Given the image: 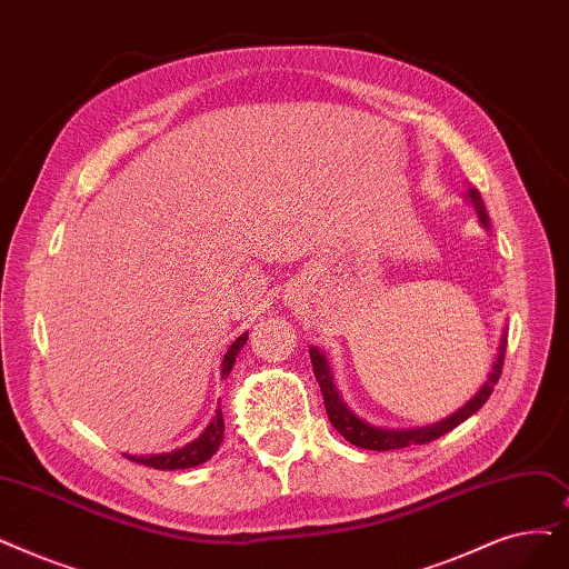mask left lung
Instances as JSON below:
<instances>
[{"label": "left lung", "mask_w": 569, "mask_h": 569, "mask_svg": "<svg viewBox=\"0 0 569 569\" xmlns=\"http://www.w3.org/2000/svg\"><path fill=\"white\" fill-rule=\"evenodd\" d=\"M469 200L475 202L477 211H479V218L481 223L488 226V218H486V209H483V202L477 190H469ZM505 351H507V335L502 337V343H500V351H498V358L496 362H492V369L488 375V381L481 386V390L475 395L472 400H469L462 409H458L456 413H451L449 418H443V421L435 423V426H426V428H411V430H383V428H375L369 426L365 421H360V418L356 413H351L349 409H346V405L341 402V398L337 395V388L332 383V377H330V367L326 362V356L320 353L318 349H309V358H311V365H313V375H316V381L320 386V392H323V402H326V413L330 418L332 428L346 439L351 441L353 447H360V449H369V451H392V449H405V447H411V443H428V441H435L437 437L451 432L456 426H460L462 421H467L469 416L477 413L486 400L490 398L492 388H496L500 375H502V365H505Z\"/></svg>", "instance_id": "left-lung-1"}]
</instances>
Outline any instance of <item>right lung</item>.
Instances as JSON below:
<instances>
[{
    "mask_svg": "<svg viewBox=\"0 0 569 569\" xmlns=\"http://www.w3.org/2000/svg\"><path fill=\"white\" fill-rule=\"evenodd\" d=\"M246 339H249V332H243L241 337H237L230 349L223 358V379L230 375V369L241 351V346L246 343ZM223 413H220V409L216 411V416L211 418V423L207 426V430L197 437L194 441L186 443L183 449H177V451H169V453H158V456H128V460H134L139 465H146V467H153V469H188V467H197L207 462L220 447V441H223Z\"/></svg>",
    "mask_w": 569,
    "mask_h": 569,
    "instance_id": "right-lung-1",
    "label": "right lung"
}]
</instances>
